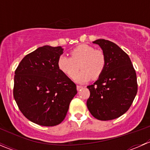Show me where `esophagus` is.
Wrapping results in <instances>:
<instances>
[{
  "mask_svg": "<svg viewBox=\"0 0 150 150\" xmlns=\"http://www.w3.org/2000/svg\"><path fill=\"white\" fill-rule=\"evenodd\" d=\"M82 88H83V86H77V90L79 91L80 89H81Z\"/></svg>",
  "mask_w": 150,
  "mask_h": 150,
  "instance_id": "obj_1",
  "label": "esophagus"
}]
</instances>
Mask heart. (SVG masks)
Returning <instances> with one entry per match:
<instances>
[{
	"instance_id": "b5f03b06",
	"label": "heart",
	"mask_w": 150,
	"mask_h": 150,
	"mask_svg": "<svg viewBox=\"0 0 150 150\" xmlns=\"http://www.w3.org/2000/svg\"><path fill=\"white\" fill-rule=\"evenodd\" d=\"M69 55L70 57L61 56L57 62L59 69L68 78L74 79L80 68L82 70L77 76L76 81L81 83L91 78L97 79L103 73L106 56L102 50L96 49L90 45L82 44L73 48Z\"/></svg>"
}]
</instances>
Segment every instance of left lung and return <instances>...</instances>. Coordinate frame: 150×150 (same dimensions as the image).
I'll return each mask as SVG.
<instances>
[{
  "label": "left lung",
  "mask_w": 150,
  "mask_h": 150,
  "mask_svg": "<svg viewBox=\"0 0 150 150\" xmlns=\"http://www.w3.org/2000/svg\"><path fill=\"white\" fill-rule=\"evenodd\" d=\"M102 48L106 65L99 79L88 86L87 107L99 120H111L126 112L138 90L137 73L128 54L115 43L99 39L93 42Z\"/></svg>",
  "instance_id": "1"
}]
</instances>
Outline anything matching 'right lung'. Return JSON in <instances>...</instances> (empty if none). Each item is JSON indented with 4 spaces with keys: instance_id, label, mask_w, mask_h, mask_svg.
<instances>
[{
    "instance_id": "right-lung-1",
    "label": "right lung",
    "mask_w": 150,
    "mask_h": 150,
    "mask_svg": "<svg viewBox=\"0 0 150 150\" xmlns=\"http://www.w3.org/2000/svg\"><path fill=\"white\" fill-rule=\"evenodd\" d=\"M61 46H44L25 56L15 70L13 94L29 120L54 126L65 118L76 85L58 67Z\"/></svg>"
}]
</instances>
